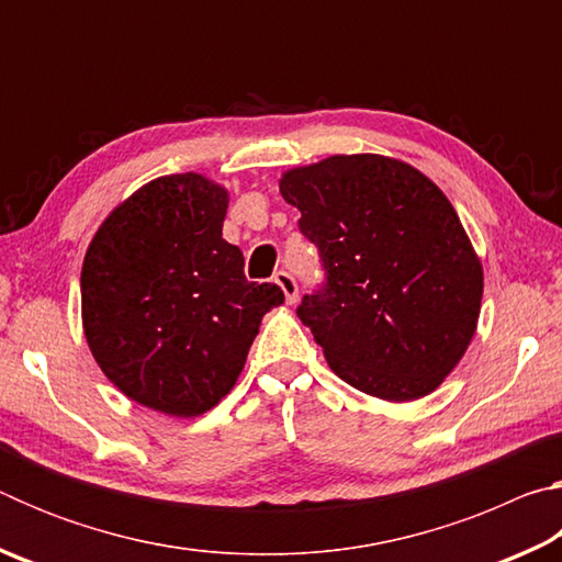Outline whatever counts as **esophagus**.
I'll use <instances>...</instances> for the list:
<instances>
[{"label":"esophagus","instance_id":"esophagus-1","mask_svg":"<svg viewBox=\"0 0 562 562\" xmlns=\"http://www.w3.org/2000/svg\"><path fill=\"white\" fill-rule=\"evenodd\" d=\"M274 282H278L280 288H282V292H284V300H288V304H294V302H297V297H300V288H297V282H294V278H292L290 272L280 270L278 274H274Z\"/></svg>","mask_w":562,"mask_h":562}]
</instances>
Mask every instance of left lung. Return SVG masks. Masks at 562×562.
Returning a JSON list of instances; mask_svg holds the SVG:
<instances>
[{
  "label": "left lung",
  "instance_id": "obj_1",
  "mask_svg": "<svg viewBox=\"0 0 562 562\" xmlns=\"http://www.w3.org/2000/svg\"><path fill=\"white\" fill-rule=\"evenodd\" d=\"M280 193L327 274L297 317L331 372L386 402L431 394L469 349L483 297L481 260L449 198L376 154L284 170Z\"/></svg>",
  "mask_w": 562,
  "mask_h": 562
}]
</instances>
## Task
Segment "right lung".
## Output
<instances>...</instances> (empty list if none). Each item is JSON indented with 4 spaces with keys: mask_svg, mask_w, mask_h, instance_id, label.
<instances>
[{
    "mask_svg": "<svg viewBox=\"0 0 562 562\" xmlns=\"http://www.w3.org/2000/svg\"><path fill=\"white\" fill-rule=\"evenodd\" d=\"M227 190L201 173L138 188L101 223L81 268L83 335L101 372L140 406L201 416L235 386L265 312L284 302L247 282L223 240Z\"/></svg>",
    "mask_w": 562,
    "mask_h": 562,
    "instance_id": "1",
    "label": "right lung"
}]
</instances>
